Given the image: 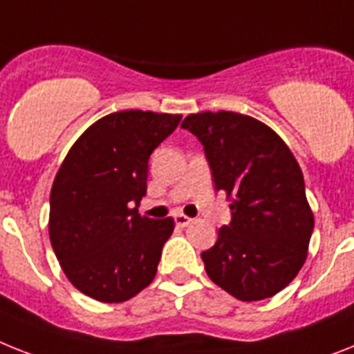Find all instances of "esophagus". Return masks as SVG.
<instances>
[{
    "label": "esophagus",
    "instance_id": "1",
    "mask_svg": "<svg viewBox=\"0 0 354 354\" xmlns=\"http://www.w3.org/2000/svg\"><path fill=\"white\" fill-rule=\"evenodd\" d=\"M189 223H192V218L186 217V215H183V213H179V215H175V224H177V226L184 227V226H188Z\"/></svg>",
    "mask_w": 354,
    "mask_h": 354
}]
</instances>
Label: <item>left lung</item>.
I'll return each mask as SVG.
<instances>
[{"instance_id":"1","label":"left lung","mask_w":354,"mask_h":354,"mask_svg":"<svg viewBox=\"0 0 354 354\" xmlns=\"http://www.w3.org/2000/svg\"><path fill=\"white\" fill-rule=\"evenodd\" d=\"M180 127L203 142L215 189L232 203V223L201 255L206 273L242 302L270 299L297 277L313 233L299 162L275 130L244 113H189Z\"/></svg>"}]
</instances>
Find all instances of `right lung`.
<instances>
[{
	"label": "right lung",
	"mask_w": 354,
	"mask_h": 354,
	"mask_svg": "<svg viewBox=\"0 0 354 354\" xmlns=\"http://www.w3.org/2000/svg\"><path fill=\"white\" fill-rule=\"evenodd\" d=\"M180 118L142 110L108 113L79 136L57 170L48 235L66 279L90 299L124 302L156 279L175 223L142 217L137 206L146 195L151 151Z\"/></svg>",
	"instance_id": "obj_1"
}]
</instances>
